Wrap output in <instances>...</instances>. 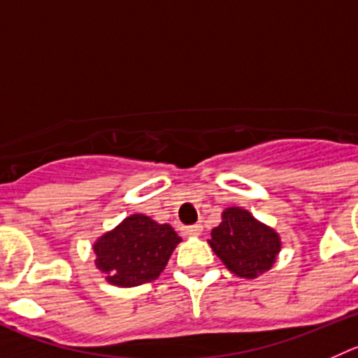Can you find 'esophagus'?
<instances>
[{
    "mask_svg": "<svg viewBox=\"0 0 358 358\" xmlns=\"http://www.w3.org/2000/svg\"><path fill=\"white\" fill-rule=\"evenodd\" d=\"M201 230H203L201 224H191V227L185 228V234L187 235H199L201 234Z\"/></svg>",
    "mask_w": 358,
    "mask_h": 358,
    "instance_id": "1",
    "label": "esophagus"
}]
</instances>
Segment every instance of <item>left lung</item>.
<instances>
[{
    "label": "left lung",
    "mask_w": 358,
    "mask_h": 358,
    "mask_svg": "<svg viewBox=\"0 0 358 358\" xmlns=\"http://www.w3.org/2000/svg\"><path fill=\"white\" fill-rule=\"evenodd\" d=\"M208 244L224 266L241 278L269 271L280 253V235L241 207H228L210 231Z\"/></svg>",
    "instance_id": "1"
}]
</instances>
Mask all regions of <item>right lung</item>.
I'll list each match as a JSON object with an SVG mask.
<instances>
[{
	"label": "right lung",
	"instance_id": "add662e5",
	"mask_svg": "<svg viewBox=\"0 0 358 358\" xmlns=\"http://www.w3.org/2000/svg\"><path fill=\"white\" fill-rule=\"evenodd\" d=\"M180 241L169 224L144 214L128 215L94 243L96 267L112 285L135 287L159 278Z\"/></svg>",
	"mask_w": 358,
	"mask_h": 358
}]
</instances>
